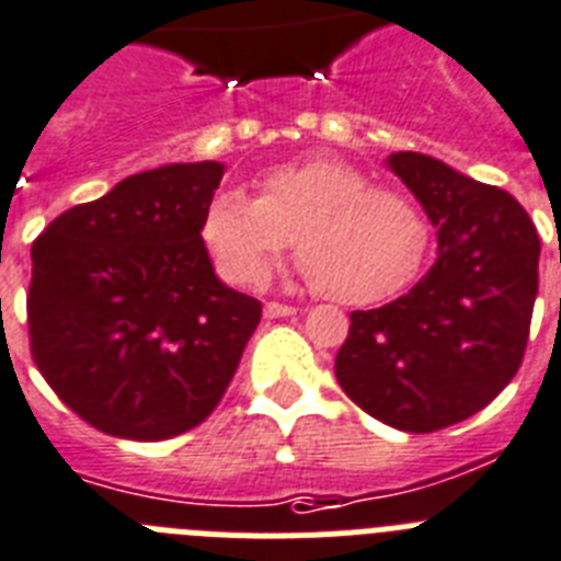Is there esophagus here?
<instances>
[{
    "label": "esophagus",
    "mask_w": 561,
    "mask_h": 561,
    "mask_svg": "<svg viewBox=\"0 0 561 561\" xmlns=\"http://www.w3.org/2000/svg\"><path fill=\"white\" fill-rule=\"evenodd\" d=\"M296 308L294 305H282V302H265V319H279V317H294Z\"/></svg>",
    "instance_id": "esophagus-1"
}]
</instances>
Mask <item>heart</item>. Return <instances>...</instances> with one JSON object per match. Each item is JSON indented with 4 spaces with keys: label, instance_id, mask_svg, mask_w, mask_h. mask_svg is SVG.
Segmentation results:
<instances>
[{
    "label": "heart",
    "instance_id": "heart-1",
    "mask_svg": "<svg viewBox=\"0 0 561 561\" xmlns=\"http://www.w3.org/2000/svg\"><path fill=\"white\" fill-rule=\"evenodd\" d=\"M294 237L305 253L299 273L345 305L397 296L431 248L425 214L408 196L374 187L359 168L331 157L273 168L259 179V196L222 187L202 214V242L237 285L267 282Z\"/></svg>",
    "mask_w": 561,
    "mask_h": 561
}]
</instances>
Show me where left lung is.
<instances>
[{"instance_id":"left-lung-1","label":"left lung","mask_w":561,"mask_h":561,"mask_svg":"<svg viewBox=\"0 0 561 561\" xmlns=\"http://www.w3.org/2000/svg\"><path fill=\"white\" fill-rule=\"evenodd\" d=\"M436 228V262L397 302L353 310L336 379L385 425L431 433L479 413L522 365L539 237L511 193L399 150L385 159Z\"/></svg>"}]
</instances>
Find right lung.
I'll use <instances>...</instances> for the list:
<instances>
[{
  "mask_svg": "<svg viewBox=\"0 0 561 561\" xmlns=\"http://www.w3.org/2000/svg\"><path fill=\"white\" fill-rule=\"evenodd\" d=\"M222 162H173L65 210L33 242L36 368L70 411L159 442L214 413L262 305L228 288L202 242Z\"/></svg>",
  "mask_w": 561,
  "mask_h": 561,
  "instance_id": "obj_1",
  "label": "right lung"
}]
</instances>
